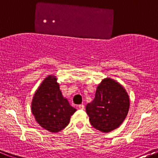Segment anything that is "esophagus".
<instances>
[{
	"instance_id": "34e87169",
	"label": "esophagus",
	"mask_w": 158,
	"mask_h": 158,
	"mask_svg": "<svg viewBox=\"0 0 158 158\" xmlns=\"http://www.w3.org/2000/svg\"><path fill=\"white\" fill-rule=\"evenodd\" d=\"M79 109H80V110H84V108H85V106L83 105V104H80V105H79Z\"/></svg>"
}]
</instances>
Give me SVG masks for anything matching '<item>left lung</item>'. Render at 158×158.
I'll return each mask as SVG.
<instances>
[{
  "label": "left lung",
  "instance_id": "8db88e82",
  "mask_svg": "<svg viewBox=\"0 0 158 158\" xmlns=\"http://www.w3.org/2000/svg\"><path fill=\"white\" fill-rule=\"evenodd\" d=\"M130 99L126 89L110 78L102 79L96 88L95 98L85 106L89 122L101 132L118 128L127 117Z\"/></svg>",
  "mask_w": 158,
  "mask_h": 158
}]
</instances>
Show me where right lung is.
I'll return each instance as SVG.
<instances>
[{
	"label": "right lung",
	"mask_w": 158,
	"mask_h": 158,
	"mask_svg": "<svg viewBox=\"0 0 158 158\" xmlns=\"http://www.w3.org/2000/svg\"><path fill=\"white\" fill-rule=\"evenodd\" d=\"M59 88L57 78L50 75L36 90L31 102V112L37 123L52 133L66 127L71 116L76 111Z\"/></svg>",
	"instance_id": "1"
}]
</instances>
